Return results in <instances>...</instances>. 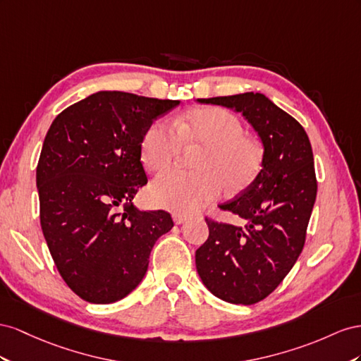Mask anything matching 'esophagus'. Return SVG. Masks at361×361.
Instances as JSON below:
<instances>
[{
  "label": "esophagus",
  "instance_id": "esophagus-1",
  "mask_svg": "<svg viewBox=\"0 0 361 361\" xmlns=\"http://www.w3.org/2000/svg\"><path fill=\"white\" fill-rule=\"evenodd\" d=\"M172 218H173V222L177 224V225H180V224H184L186 221H189V214H183V213H173L172 214Z\"/></svg>",
  "mask_w": 361,
  "mask_h": 361
}]
</instances>
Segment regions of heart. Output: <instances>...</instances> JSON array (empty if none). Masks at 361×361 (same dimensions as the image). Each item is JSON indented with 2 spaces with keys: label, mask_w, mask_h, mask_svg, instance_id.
Listing matches in <instances>:
<instances>
[{
  "label": "heart",
  "mask_w": 361,
  "mask_h": 361,
  "mask_svg": "<svg viewBox=\"0 0 361 361\" xmlns=\"http://www.w3.org/2000/svg\"><path fill=\"white\" fill-rule=\"evenodd\" d=\"M184 145L201 147L195 160L197 171L172 169L151 184L157 205L177 213H193L228 193H240L259 177L264 148L245 133L234 113L207 107L192 110L175 121L152 122L140 142V160L148 171L160 172L177 160Z\"/></svg>",
  "instance_id": "1"
}]
</instances>
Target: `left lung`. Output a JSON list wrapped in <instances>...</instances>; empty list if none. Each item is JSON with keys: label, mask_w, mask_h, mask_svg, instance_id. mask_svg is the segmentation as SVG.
<instances>
[{"label": "left lung", "mask_w": 361, "mask_h": 361, "mask_svg": "<svg viewBox=\"0 0 361 361\" xmlns=\"http://www.w3.org/2000/svg\"><path fill=\"white\" fill-rule=\"evenodd\" d=\"M198 101L240 111L264 148L259 177L219 205L246 224L235 226L207 218L209 239L195 254L201 280L214 296L251 305L276 289L304 248L317 192L312 145L301 123L263 94Z\"/></svg>", "instance_id": "obj_1"}]
</instances>
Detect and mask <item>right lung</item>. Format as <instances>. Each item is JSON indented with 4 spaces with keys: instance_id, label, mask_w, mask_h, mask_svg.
Returning a JSON list of instances; mask_svg holds the SVG:
<instances>
[{
    "instance_id": "add662e5",
    "label": "right lung",
    "mask_w": 361,
    "mask_h": 361,
    "mask_svg": "<svg viewBox=\"0 0 361 361\" xmlns=\"http://www.w3.org/2000/svg\"><path fill=\"white\" fill-rule=\"evenodd\" d=\"M178 104L101 90L51 123L36 169L40 226L59 274L81 300L110 304L135 290L154 243L173 226L168 212L131 201L148 181L142 137Z\"/></svg>"
}]
</instances>
